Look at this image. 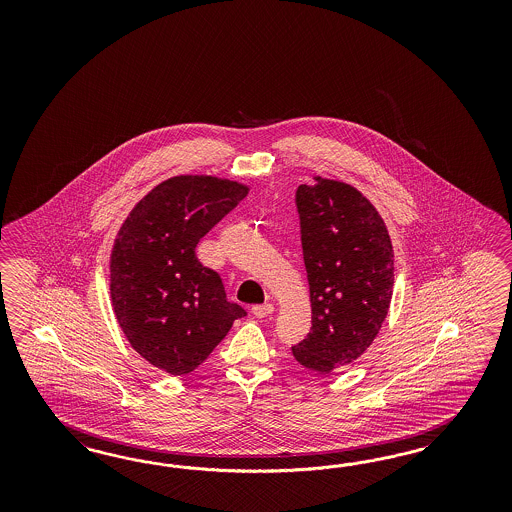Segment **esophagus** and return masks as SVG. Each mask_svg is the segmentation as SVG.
Instances as JSON below:
<instances>
[{
  "mask_svg": "<svg viewBox=\"0 0 512 512\" xmlns=\"http://www.w3.org/2000/svg\"><path fill=\"white\" fill-rule=\"evenodd\" d=\"M251 313H253L255 317L263 319V317H268V315H272V313H274V304H261V306H253V308H251Z\"/></svg>",
  "mask_w": 512,
  "mask_h": 512,
  "instance_id": "esophagus-1",
  "label": "esophagus"
}]
</instances>
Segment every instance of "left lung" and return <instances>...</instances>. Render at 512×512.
<instances>
[{"mask_svg": "<svg viewBox=\"0 0 512 512\" xmlns=\"http://www.w3.org/2000/svg\"><path fill=\"white\" fill-rule=\"evenodd\" d=\"M308 272L311 330L293 347L308 370L334 372L355 362L379 334L394 285L387 225L358 189L315 176L296 189Z\"/></svg>", "mask_w": 512, "mask_h": 512, "instance_id": "obj_1", "label": "left lung"}]
</instances>
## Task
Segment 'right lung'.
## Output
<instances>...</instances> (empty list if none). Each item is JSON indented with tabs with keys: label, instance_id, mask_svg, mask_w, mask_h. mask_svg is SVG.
<instances>
[{
	"label": "right lung",
	"instance_id": "add662e5",
	"mask_svg": "<svg viewBox=\"0 0 512 512\" xmlns=\"http://www.w3.org/2000/svg\"><path fill=\"white\" fill-rule=\"evenodd\" d=\"M248 191L216 176H174L139 201L114 240V315L131 347L163 372L199 368L246 315L227 300L219 274L199 263L195 248Z\"/></svg>",
	"mask_w": 512,
	"mask_h": 512
}]
</instances>
